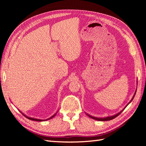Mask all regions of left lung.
I'll return each mask as SVG.
<instances>
[{
  "label": "left lung",
  "mask_w": 146,
  "mask_h": 146,
  "mask_svg": "<svg viewBox=\"0 0 146 146\" xmlns=\"http://www.w3.org/2000/svg\"><path fill=\"white\" fill-rule=\"evenodd\" d=\"M134 97H133V98H132V99L131 100V101L133 100V98H134ZM129 102V103H130ZM127 104V105H128ZM127 107V106H126ZM123 110H122L120 111V112H119V113H117L116 115H113V116H110V117H105V118H97V117H92V116H91V115H88V114H86L88 116V117H90V118H92V119H95V120H99V121H108V120H112V119H115V117H117L118 115H119L122 113V111Z\"/></svg>",
  "instance_id": "left-lung-1"
}]
</instances>
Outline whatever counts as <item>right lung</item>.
Segmentation results:
<instances>
[{
	"mask_svg": "<svg viewBox=\"0 0 146 146\" xmlns=\"http://www.w3.org/2000/svg\"><path fill=\"white\" fill-rule=\"evenodd\" d=\"M22 114H23V115H24L25 116L26 118H27V119H29V120H35V121H39V122H40V121H44V120H49V119H51V118H52L53 117H54V115H56V114H54V115H52L51 117H50V118H49L48 119H46V120H41V119H34V118H31V117H27L26 115H24V113H22Z\"/></svg>",
	"mask_w": 146,
	"mask_h": 146,
	"instance_id": "1",
	"label": "right lung"
}]
</instances>
